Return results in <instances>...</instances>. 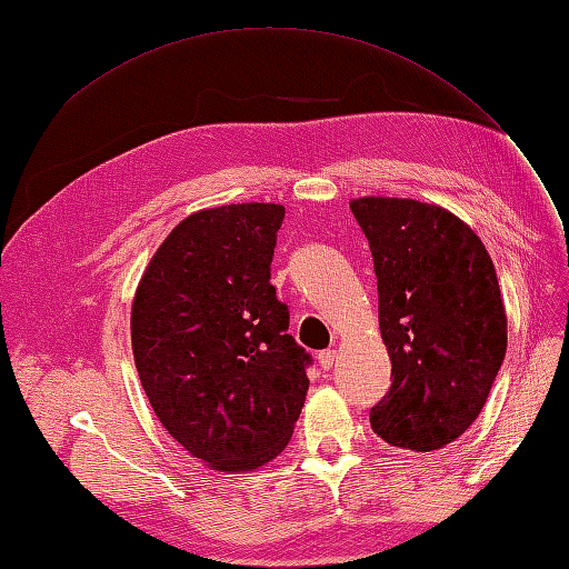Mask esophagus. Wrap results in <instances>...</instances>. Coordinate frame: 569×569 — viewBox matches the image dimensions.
Listing matches in <instances>:
<instances>
[{
	"instance_id": "obj_1",
	"label": "esophagus",
	"mask_w": 569,
	"mask_h": 569,
	"mask_svg": "<svg viewBox=\"0 0 569 569\" xmlns=\"http://www.w3.org/2000/svg\"><path fill=\"white\" fill-rule=\"evenodd\" d=\"M335 358H337V351L335 349H327V351L318 353V363H320L322 370H330L335 366Z\"/></svg>"
}]
</instances>
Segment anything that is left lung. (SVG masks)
Instances as JSON below:
<instances>
[{
  "label": "left lung",
  "mask_w": 569,
  "mask_h": 569,
  "mask_svg": "<svg viewBox=\"0 0 569 569\" xmlns=\"http://www.w3.org/2000/svg\"><path fill=\"white\" fill-rule=\"evenodd\" d=\"M351 211L372 251L391 358V387L370 408V425L396 449L437 451L477 420L506 358L491 256L435 203L363 197Z\"/></svg>",
  "instance_id": "obj_1"
}]
</instances>
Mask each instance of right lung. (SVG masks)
I'll return each mask as SVG.
<instances>
[{
  "mask_svg": "<svg viewBox=\"0 0 569 569\" xmlns=\"http://www.w3.org/2000/svg\"><path fill=\"white\" fill-rule=\"evenodd\" d=\"M280 203H230L184 218L151 256L132 301V353L147 399L184 451L220 472L284 451L311 353L287 335L270 284Z\"/></svg>",
  "mask_w": 569,
  "mask_h": 569,
  "instance_id": "1",
  "label": "right lung"
}]
</instances>
